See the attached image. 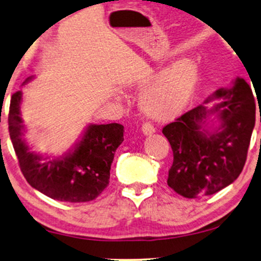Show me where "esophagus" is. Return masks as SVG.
I'll use <instances>...</instances> for the list:
<instances>
[{"instance_id":"esophagus-1","label":"esophagus","mask_w":261,"mask_h":261,"mask_svg":"<svg viewBox=\"0 0 261 261\" xmlns=\"http://www.w3.org/2000/svg\"><path fill=\"white\" fill-rule=\"evenodd\" d=\"M142 130L145 136H150V134H152L155 132V127L150 122H145V123H143Z\"/></svg>"}]
</instances>
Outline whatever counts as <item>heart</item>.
Masks as SVG:
<instances>
[{"label": "heart", "instance_id": "1", "mask_svg": "<svg viewBox=\"0 0 261 261\" xmlns=\"http://www.w3.org/2000/svg\"><path fill=\"white\" fill-rule=\"evenodd\" d=\"M199 67L180 58L171 64L142 97V109L152 118H168L178 113L197 87Z\"/></svg>", "mask_w": 261, "mask_h": 261}]
</instances>
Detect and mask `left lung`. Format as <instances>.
<instances>
[{"label":"left lung","mask_w":261,"mask_h":261,"mask_svg":"<svg viewBox=\"0 0 261 261\" xmlns=\"http://www.w3.org/2000/svg\"><path fill=\"white\" fill-rule=\"evenodd\" d=\"M221 99L213 108L207 103ZM210 115H216L219 127H207ZM255 124V100L243 78L233 87L219 89L162 133L173 151L167 185L185 198L213 195L238 178L247 160Z\"/></svg>","instance_id":"obj_1"}]
</instances>
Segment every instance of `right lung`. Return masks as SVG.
<instances>
[{"mask_svg":"<svg viewBox=\"0 0 261 261\" xmlns=\"http://www.w3.org/2000/svg\"><path fill=\"white\" fill-rule=\"evenodd\" d=\"M33 76H29V82ZM21 91L12 95L8 129L23 176L30 186L48 198L67 203L94 200L109 186L116 150L123 142V125L90 124L75 148L60 158L42 159L30 151L24 140L20 117Z\"/></svg>","mask_w":261,"mask_h":261,"instance_id":"right-lung-1","label":"right lung"}]
</instances>
